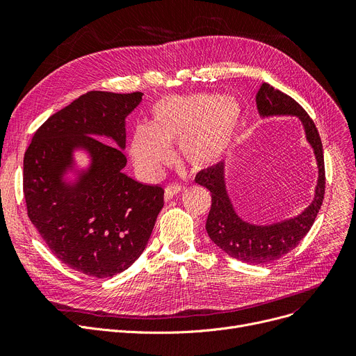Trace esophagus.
<instances>
[{
	"label": "esophagus",
	"instance_id": "esophagus-1",
	"mask_svg": "<svg viewBox=\"0 0 356 356\" xmlns=\"http://www.w3.org/2000/svg\"><path fill=\"white\" fill-rule=\"evenodd\" d=\"M183 189H184V188H183L181 184H179V183L167 184V186H165V189H164V200L167 202V200L173 199V197H175L177 193H180Z\"/></svg>",
	"mask_w": 356,
	"mask_h": 356
}]
</instances>
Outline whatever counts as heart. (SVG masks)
<instances>
[{"mask_svg":"<svg viewBox=\"0 0 356 356\" xmlns=\"http://www.w3.org/2000/svg\"><path fill=\"white\" fill-rule=\"evenodd\" d=\"M242 117L234 98L213 93L167 97L152 108L147 125L131 134L129 152L145 175H154L170 160V147L179 143L180 159L193 168L219 161L229 148Z\"/></svg>","mask_w":356,"mask_h":356,"instance_id":"heart-1","label":"heart"}]
</instances>
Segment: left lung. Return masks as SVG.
Segmentation results:
<instances>
[{"label":"left lung","mask_w":356,"mask_h":356,"mask_svg":"<svg viewBox=\"0 0 356 356\" xmlns=\"http://www.w3.org/2000/svg\"><path fill=\"white\" fill-rule=\"evenodd\" d=\"M257 106L263 117L294 115L302 121L319 168L314 199L309 207L300 215L273 225H252L242 220L232 207L225 186V164L222 161L199 172L195 181L204 186L212 195L207 232L215 244L232 258L244 263L267 264L294 250L310 231L322 207L326 180L322 140L307 112L293 98L268 83H263L258 89Z\"/></svg>","instance_id":"obj_1"}]
</instances>
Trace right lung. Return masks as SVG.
<instances>
[{
  "label": "right lung",
  "mask_w": 356,
  "mask_h": 356,
  "mask_svg": "<svg viewBox=\"0 0 356 356\" xmlns=\"http://www.w3.org/2000/svg\"><path fill=\"white\" fill-rule=\"evenodd\" d=\"M141 99V92L90 90L43 122L26 149L23 189L30 220L63 264L90 277H112L133 264L164 204L163 188L122 172L125 118ZM76 147L90 153L91 167L67 185L63 175Z\"/></svg>",
  "instance_id": "add662e5"
}]
</instances>
